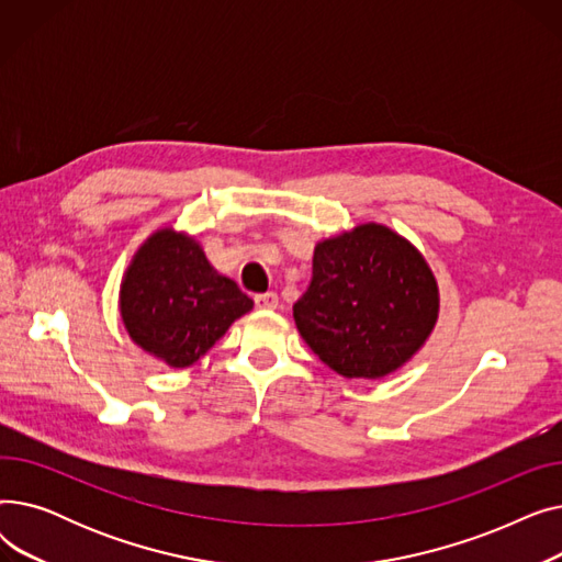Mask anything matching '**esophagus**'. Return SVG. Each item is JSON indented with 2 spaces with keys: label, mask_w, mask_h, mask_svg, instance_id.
Wrapping results in <instances>:
<instances>
[{
  "label": "esophagus",
  "mask_w": 562,
  "mask_h": 562,
  "mask_svg": "<svg viewBox=\"0 0 562 562\" xmlns=\"http://www.w3.org/2000/svg\"><path fill=\"white\" fill-rule=\"evenodd\" d=\"M255 305L259 310H276L278 307V293H273V291L259 293V296H255Z\"/></svg>",
  "instance_id": "esophagus-1"
}]
</instances>
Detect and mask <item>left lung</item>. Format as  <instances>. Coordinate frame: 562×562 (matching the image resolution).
Returning a JSON list of instances; mask_svg holds the SVG:
<instances>
[{
    "label": "left lung",
    "instance_id": "8db88e82",
    "mask_svg": "<svg viewBox=\"0 0 562 562\" xmlns=\"http://www.w3.org/2000/svg\"><path fill=\"white\" fill-rule=\"evenodd\" d=\"M439 316V286L424 255L380 223L314 248L312 282L293 305L305 344L344 378H385L417 356Z\"/></svg>",
    "mask_w": 562,
    "mask_h": 562
}]
</instances>
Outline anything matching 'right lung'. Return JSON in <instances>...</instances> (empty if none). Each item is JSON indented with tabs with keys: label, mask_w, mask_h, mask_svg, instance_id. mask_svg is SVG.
<instances>
[{
	"label": "right lung",
	"mask_w": 562,
	"mask_h": 562,
	"mask_svg": "<svg viewBox=\"0 0 562 562\" xmlns=\"http://www.w3.org/2000/svg\"><path fill=\"white\" fill-rule=\"evenodd\" d=\"M117 310L147 356L187 369L252 310V301L214 269L195 236L161 227L134 252Z\"/></svg>",
	"instance_id": "add662e5"
}]
</instances>
